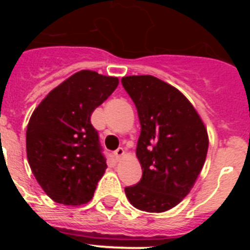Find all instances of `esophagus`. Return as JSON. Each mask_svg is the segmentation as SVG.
Wrapping results in <instances>:
<instances>
[{
    "mask_svg": "<svg viewBox=\"0 0 250 250\" xmlns=\"http://www.w3.org/2000/svg\"><path fill=\"white\" fill-rule=\"evenodd\" d=\"M112 154H114V158L116 159V160H119V159H120L121 156L124 155V149H123V147H119V149L115 150Z\"/></svg>",
    "mask_w": 250,
    "mask_h": 250,
    "instance_id": "34e87169",
    "label": "esophagus"
}]
</instances>
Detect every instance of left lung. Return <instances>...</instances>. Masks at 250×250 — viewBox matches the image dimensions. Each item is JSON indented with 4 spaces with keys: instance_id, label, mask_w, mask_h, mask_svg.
Instances as JSON below:
<instances>
[{
    "instance_id": "1",
    "label": "left lung",
    "mask_w": 250,
    "mask_h": 250,
    "mask_svg": "<svg viewBox=\"0 0 250 250\" xmlns=\"http://www.w3.org/2000/svg\"><path fill=\"white\" fill-rule=\"evenodd\" d=\"M121 83L141 126L136 155L143 176L125 194L140 210L167 211L189 194L202 171L207 130L189 100L169 83L150 75L123 77Z\"/></svg>"
}]
</instances>
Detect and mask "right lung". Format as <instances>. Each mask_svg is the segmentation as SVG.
Wrapping results in <instances>:
<instances>
[{"mask_svg": "<svg viewBox=\"0 0 250 250\" xmlns=\"http://www.w3.org/2000/svg\"><path fill=\"white\" fill-rule=\"evenodd\" d=\"M118 77L83 70L55 87L31 116L27 160L54 202L80 205L91 200L106 158L91 114L118 87Z\"/></svg>", "mask_w": 250, "mask_h": 250, "instance_id": "1", "label": "right lung"}]
</instances>
